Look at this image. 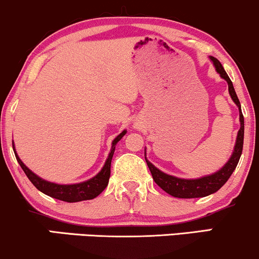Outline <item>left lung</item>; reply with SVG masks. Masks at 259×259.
<instances>
[{
	"label": "left lung",
	"mask_w": 259,
	"mask_h": 259,
	"mask_svg": "<svg viewBox=\"0 0 259 259\" xmlns=\"http://www.w3.org/2000/svg\"><path fill=\"white\" fill-rule=\"evenodd\" d=\"M209 59L213 63L215 70H217L218 74L221 75L222 78H224L228 82V88H229V94L232 97L236 105L239 108L240 112V130L238 132V137H236V143L235 148H234L233 155L230 156V159L228 162L224 165L220 171L215 173H212L209 176H205V177L197 178V179H183V178H177L173 177V176L166 175L160 169H157L153 163L147 161V165L150 169L153 179L162 190H165L169 195L179 197V199H194V197H203L211 195V194L215 193L227 183L228 179L230 178L234 169L238 166V162L240 160L242 153V147H244V115L241 112V105H240V100L236 96L235 90H234L233 82L229 78V76L226 72L223 66H222L221 62L218 59H215L214 57H209Z\"/></svg>",
	"instance_id": "obj_1"
}]
</instances>
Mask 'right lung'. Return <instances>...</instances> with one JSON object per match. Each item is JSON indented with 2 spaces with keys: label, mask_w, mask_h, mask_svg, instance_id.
I'll list each match as a JSON object with an SVG mask.
<instances>
[{
  "label": "right lung",
  "mask_w": 259,
  "mask_h": 259,
  "mask_svg": "<svg viewBox=\"0 0 259 259\" xmlns=\"http://www.w3.org/2000/svg\"><path fill=\"white\" fill-rule=\"evenodd\" d=\"M126 135V131H123L122 133H120L116 138L112 141V147L109 154L108 159L105 161V165L102 168L98 175L94 176L93 178L88 179L86 182H82V183L77 184H56L51 183V182L45 181V179L39 178L38 176H36L32 171H30L27 167L24 165L23 161L19 159L17 153H15V149L13 147L15 157L17 161L19 162V165L23 171L25 172L26 177L30 179V182L35 185L39 191L46 194V195L54 197V199L62 200L65 202H78L83 201V200H92L94 197H97L105 189L106 185L109 183V178H110V166H111V160L112 155L115 151V145L117 144V142L120 141L122 137Z\"/></svg>",
  "instance_id": "add662e5"
}]
</instances>
